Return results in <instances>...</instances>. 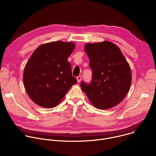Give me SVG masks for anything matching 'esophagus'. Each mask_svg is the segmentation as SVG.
<instances>
[{"mask_svg":"<svg viewBox=\"0 0 156 156\" xmlns=\"http://www.w3.org/2000/svg\"><path fill=\"white\" fill-rule=\"evenodd\" d=\"M76 79H77V81H78V83H80V82L81 81V79H82V76H81V75H80V76H78L76 78Z\"/></svg>","mask_w":156,"mask_h":156,"instance_id":"1","label":"esophagus"}]
</instances>
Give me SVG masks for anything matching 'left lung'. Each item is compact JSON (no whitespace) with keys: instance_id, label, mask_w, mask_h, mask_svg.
Returning a JSON list of instances; mask_svg holds the SVG:
<instances>
[{"instance_id":"1","label":"left lung","mask_w":156,"mask_h":156,"mask_svg":"<svg viewBox=\"0 0 156 156\" xmlns=\"http://www.w3.org/2000/svg\"><path fill=\"white\" fill-rule=\"evenodd\" d=\"M90 59L93 77L81 87L93 105L99 109L112 108L123 101L131 83L129 65L115 44L104 41L87 43L84 47Z\"/></svg>"}]
</instances>
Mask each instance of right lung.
<instances>
[{
	"label": "right lung",
	"instance_id": "right-lung-1",
	"mask_svg": "<svg viewBox=\"0 0 156 156\" xmlns=\"http://www.w3.org/2000/svg\"><path fill=\"white\" fill-rule=\"evenodd\" d=\"M75 47L73 42L58 41L42 44L34 51L25 65L23 83L34 103L53 108L77 83L68 62Z\"/></svg>",
	"mask_w": 156,
	"mask_h": 156
}]
</instances>
